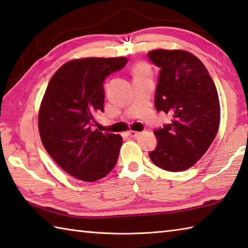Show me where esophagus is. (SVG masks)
I'll use <instances>...</instances> for the list:
<instances>
[{"label":"esophagus","mask_w":248,"mask_h":248,"mask_svg":"<svg viewBox=\"0 0 248 248\" xmlns=\"http://www.w3.org/2000/svg\"><path fill=\"white\" fill-rule=\"evenodd\" d=\"M127 135H128L129 137L137 138L138 136L140 135V132H135V131H129V132H127Z\"/></svg>","instance_id":"34e87169"}]
</instances>
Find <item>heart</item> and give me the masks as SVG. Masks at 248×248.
<instances>
[{"label": "heart", "instance_id": "1", "mask_svg": "<svg viewBox=\"0 0 248 248\" xmlns=\"http://www.w3.org/2000/svg\"><path fill=\"white\" fill-rule=\"evenodd\" d=\"M134 76H140V75H148L149 69L144 64H137L133 69Z\"/></svg>", "mask_w": 248, "mask_h": 248}]
</instances>
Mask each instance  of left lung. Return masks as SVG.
<instances>
[{
    "instance_id": "obj_1",
    "label": "left lung",
    "mask_w": 248,
    "mask_h": 248,
    "mask_svg": "<svg viewBox=\"0 0 248 248\" xmlns=\"http://www.w3.org/2000/svg\"><path fill=\"white\" fill-rule=\"evenodd\" d=\"M148 59L160 68L155 110L172 115L170 123L155 129L157 146L149 157L166 171L187 170L218 133V91L205 65L189 52L155 50L148 52Z\"/></svg>"
}]
</instances>
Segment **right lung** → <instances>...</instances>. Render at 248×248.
Masks as SVG:
<instances>
[{"mask_svg":"<svg viewBox=\"0 0 248 248\" xmlns=\"http://www.w3.org/2000/svg\"><path fill=\"white\" fill-rule=\"evenodd\" d=\"M126 58H87L60 67L49 81L39 111L43 146L68 174L85 182L111 172L123 140L93 131L94 115L103 112V82L127 64Z\"/></svg>","mask_w":248,"mask_h":248,"instance_id":"1","label":"right lung"}]
</instances>
